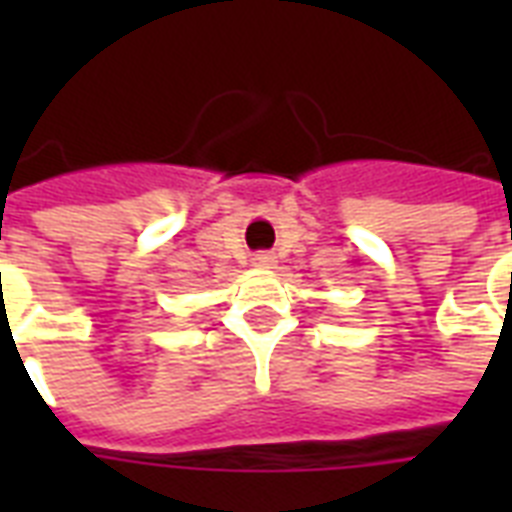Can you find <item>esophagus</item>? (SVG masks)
Returning a JSON list of instances; mask_svg holds the SVG:
<instances>
[{"label": "esophagus", "mask_w": 512, "mask_h": 512, "mask_svg": "<svg viewBox=\"0 0 512 512\" xmlns=\"http://www.w3.org/2000/svg\"><path fill=\"white\" fill-rule=\"evenodd\" d=\"M252 263H255L257 268H273V265H276V255H273V252H255V255H252Z\"/></svg>", "instance_id": "esophagus-1"}]
</instances>
